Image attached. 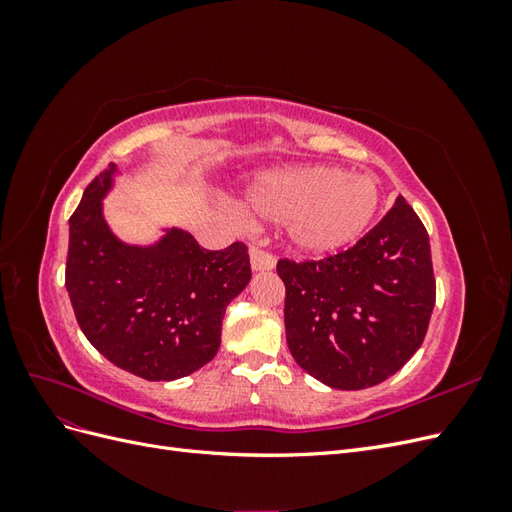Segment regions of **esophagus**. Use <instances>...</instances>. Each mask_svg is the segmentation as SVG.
<instances>
[{"label": "esophagus", "mask_w": 512, "mask_h": 512, "mask_svg": "<svg viewBox=\"0 0 512 512\" xmlns=\"http://www.w3.org/2000/svg\"><path fill=\"white\" fill-rule=\"evenodd\" d=\"M250 262H252L254 271H271L275 267V256L265 250H260V247H252Z\"/></svg>", "instance_id": "esophagus-1"}]
</instances>
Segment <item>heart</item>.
I'll list each match as a JSON object with an SVG mask.
<instances>
[{"instance_id":"1","label":"heart","mask_w":512,"mask_h":512,"mask_svg":"<svg viewBox=\"0 0 512 512\" xmlns=\"http://www.w3.org/2000/svg\"><path fill=\"white\" fill-rule=\"evenodd\" d=\"M245 203L260 218L284 222L294 250L322 256L344 250L363 235L378 211L380 190L369 175L305 166L258 177Z\"/></svg>"}]
</instances>
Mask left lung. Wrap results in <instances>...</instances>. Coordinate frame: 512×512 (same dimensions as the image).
<instances>
[{
    "mask_svg": "<svg viewBox=\"0 0 512 512\" xmlns=\"http://www.w3.org/2000/svg\"><path fill=\"white\" fill-rule=\"evenodd\" d=\"M286 342L309 376L339 391L384 382L421 348L436 305L429 235L404 196L346 252L282 258Z\"/></svg>",
    "mask_w": 512,
    "mask_h": 512,
    "instance_id": "8db88e82",
    "label": "left lung"
}]
</instances>
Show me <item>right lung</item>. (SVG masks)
<instances>
[{
	"label": "right lung",
	"instance_id": "1",
	"mask_svg": "<svg viewBox=\"0 0 512 512\" xmlns=\"http://www.w3.org/2000/svg\"><path fill=\"white\" fill-rule=\"evenodd\" d=\"M115 164L87 185L70 218L66 288L76 322L113 365L145 380H177L220 348L228 303L250 284V254L237 241L211 252L181 228L153 245H128L102 213Z\"/></svg>",
	"mask_w": 512,
	"mask_h": 512
}]
</instances>
